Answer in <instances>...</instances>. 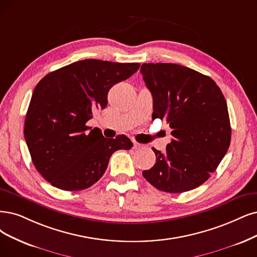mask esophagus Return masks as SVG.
I'll return each mask as SVG.
<instances>
[{
  "mask_svg": "<svg viewBox=\"0 0 257 257\" xmlns=\"http://www.w3.org/2000/svg\"><path fill=\"white\" fill-rule=\"evenodd\" d=\"M141 148H143V145L139 143H134V149H141Z\"/></svg>",
  "mask_w": 257,
  "mask_h": 257,
  "instance_id": "esophagus-1",
  "label": "esophagus"
}]
</instances>
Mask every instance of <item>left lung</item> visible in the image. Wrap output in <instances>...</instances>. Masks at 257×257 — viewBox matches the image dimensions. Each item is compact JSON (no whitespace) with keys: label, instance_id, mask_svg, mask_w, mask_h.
Wrapping results in <instances>:
<instances>
[{"label":"left lung","instance_id":"8db88e82","mask_svg":"<svg viewBox=\"0 0 257 257\" xmlns=\"http://www.w3.org/2000/svg\"><path fill=\"white\" fill-rule=\"evenodd\" d=\"M141 74L153 94V118L165 119L173 140L165 153L153 148L157 163L143 176L170 194L204 183L225 156L231 142L226 101L216 82L176 63H143Z\"/></svg>","mask_w":257,"mask_h":257}]
</instances>
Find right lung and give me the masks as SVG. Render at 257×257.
Returning <instances> with one entry per match:
<instances>
[{"label":"right lung","instance_id":"add662e5","mask_svg":"<svg viewBox=\"0 0 257 257\" xmlns=\"http://www.w3.org/2000/svg\"><path fill=\"white\" fill-rule=\"evenodd\" d=\"M140 63L85 59L51 72L33 92L24 123L32 161L42 177L63 191H81L102 177L110 157L134 144L126 136L103 138L85 125L104 109L108 92Z\"/></svg>","mask_w":257,"mask_h":257}]
</instances>
